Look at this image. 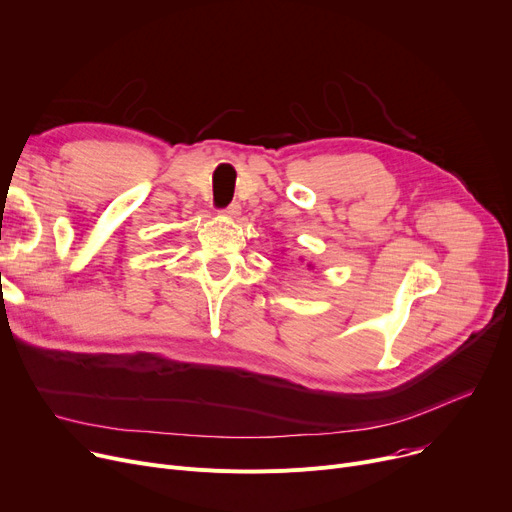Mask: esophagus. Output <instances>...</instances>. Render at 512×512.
Returning <instances> with one entry per match:
<instances>
[{"instance_id": "34e87169", "label": "esophagus", "mask_w": 512, "mask_h": 512, "mask_svg": "<svg viewBox=\"0 0 512 512\" xmlns=\"http://www.w3.org/2000/svg\"><path fill=\"white\" fill-rule=\"evenodd\" d=\"M224 215H226V218H238V215H240V203H230L224 211H222Z\"/></svg>"}]
</instances>
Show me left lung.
Wrapping results in <instances>:
<instances>
[{
	"instance_id": "left-lung-1",
	"label": "left lung",
	"mask_w": 512,
	"mask_h": 512,
	"mask_svg": "<svg viewBox=\"0 0 512 512\" xmlns=\"http://www.w3.org/2000/svg\"><path fill=\"white\" fill-rule=\"evenodd\" d=\"M307 267H309V270H311V265H307Z\"/></svg>"
}]
</instances>
